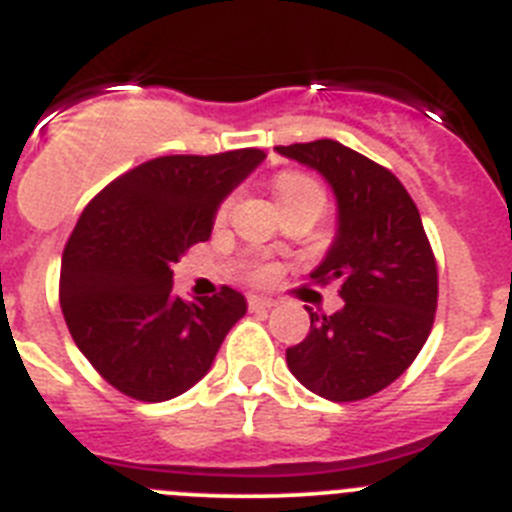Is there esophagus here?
Instances as JSON below:
<instances>
[{
  "label": "esophagus",
  "instance_id": "obj_1",
  "mask_svg": "<svg viewBox=\"0 0 512 512\" xmlns=\"http://www.w3.org/2000/svg\"><path fill=\"white\" fill-rule=\"evenodd\" d=\"M274 305H277V302L271 300V297L248 295V307H251V310H271Z\"/></svg>",
  "mask_w": 512,
  "mask_h": 512
}]
</instances>
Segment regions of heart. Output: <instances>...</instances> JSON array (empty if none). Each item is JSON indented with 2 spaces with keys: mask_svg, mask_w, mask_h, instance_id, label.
<instances>
[{
  "mask_svg": "<svg viewBox=\"0 0 512 512\" xmlns=\"http://www.w3.org/2000/svg\"><path fill=\"white\" fill-rule=\"evenodd\" d=\"M315 184L307 179V176H300V174H284L277 179V197H282V194H289V192H297V189H312ZM269 274V269H259V277H266Z\"/></svg>",
  "mask_w": 512,
  "mask_h": 512,
  "instance_id": "heart-1",
  "label": "heart"
}]
</instances>
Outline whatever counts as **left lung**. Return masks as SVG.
Returning <instances> with one entry per match:
<instances>
[{
  "instance_id": "1",
  "label": "left lung",
  "mask_w": 512,
  "mask_h": 512,
  "mask_svg": "<svg viewBox=\"0 0 512 512\" xmlns=\"http://www.w3.org/2000/svg\"><path fill=\"white\" fill-rule=\"evenodd\" d=\"M274 151L333 189L336 235L310 277L336 282L343 300L333 315L307 307L310 333L287 348L289 372L330 402L377 395L413 364L436 315V259L418 207L392 171L338 140Z\"/></svg>"
}]
</instances>
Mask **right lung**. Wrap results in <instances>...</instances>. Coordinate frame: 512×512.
I'll return each instance as SVG.
<instances>
[{
    "mask_svg": "<svg viewBox=\"0 0 512 512\" xmlns=\"http://www.w3.org/2000/svg\"><path fill=\"white\" fill-rule=\"evenodd\" d=\"M264 158L259 148L153 158L81 212L63 251L61 310L81 354L122 395L164 402L192 390L246 315L230 287L176 297L171 266L210 238L225 197Z\"/></svg>",
    "mask_w": 512,
    "mask_h": 512,
    "instance_id": "right-lung-1",
    "label": "right lung"
}]
</instances>
